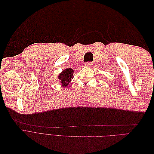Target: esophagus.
Listing matches in <instances>:
<instances>
[{
	"label": "esophagus",
	"mask_w": 154,
	"mask_h": 154,
	"mask_svg": "<svg viewBox=\"0 0 154 154\" xmlns=\"http://www.w3.org/2000/svg\"><path fill=\"white\" fill-rule=\"evenodd\" d=\"M85 66H86L87 67H92V63L91 62H87L85 63Z\"/></svg>",
	"instance_id": "34e87169"
}]
</instances>
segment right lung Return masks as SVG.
I'll return each instance as SVG.
<instances>
[{"label": "right lung", "mask_w": 154, "mask_h": 154, "mask_svg": "<svg viewBox=\"0 0 154 154\" xmlns=\"http://www.w3.org/2000/svg\"><path fill=\"white\" fill-rule=\"evenodd\" d=\"M73 69L69 68L63 71V72L58 76L59 80L63 85V87H66L68 85L69 83L71 82V79L73 78Z\"/></svg>", "instance_id": "add662e5"}]
</instances>
